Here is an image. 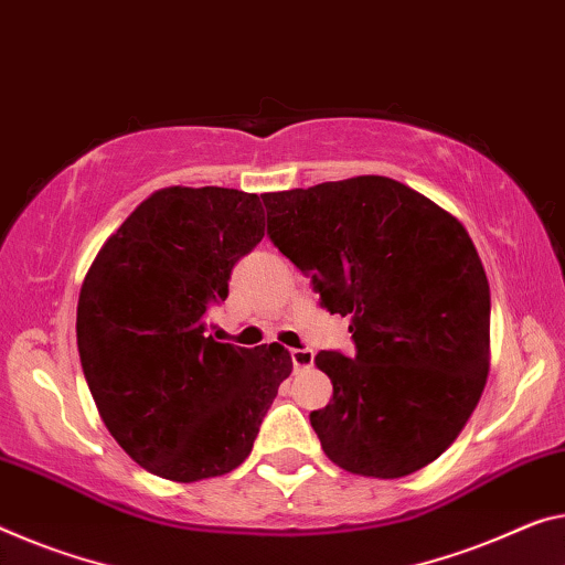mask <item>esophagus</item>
<instances>
[{"instance_id": "1", "label": "esophagus", "mask_w": 565, "mask_h": 565, "mask_svg": "<svg viewBox=\"0 0 565 565\" xmlns=\"http://www.w3.org/2000/svg\"><path fill=\"white\" fill-rule=\"evenodd\" d=\"M290 359H292L295 369H310L312 359H316V353H312L310 349H292Z\"/></svg>"}]
</instances>
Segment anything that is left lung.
Returning a JSON list of instances; mask_svg holds the SVG:
<instances>
[{
	"label": "left lung",
	"mask_w": 565,
	"mask_h": 565,
	"mask_svg": "<svg viewBox=\"0 0 565 565\" xmlns=\"http://www.w3.org/2000/svg\"><path fill=\"white\" fill-rule=\"evenodd\" d=\"M275 247L349 316L355 355L320 351L310 414L341 470L396 480L459 437L490 371V285L455 214L388 177L263 194Z\"/></svg>",
	"instance_id": "8db88e82"
}]
</instances>
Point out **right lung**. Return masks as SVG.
<instances>
[{
    "label": "right lung",
    "mask_w": 565,
    "mask_h": 565,
    "mask_svg": "<svg viewBox=\"0 0 565 565\" xmlns=\"http://www.w3.org/2000/svg\"><path fill=\"white\" fill-rule=\"evenodd\" d=\"M265 237L257 194L167 186L103 242L81 298L77 351L98 414L151 475L199 482L232 472L292 371L280 343L239 349L204 335L210 302Z\"/></svg>",
    "instance_id": "right-lung-1"
}]
</instances>
